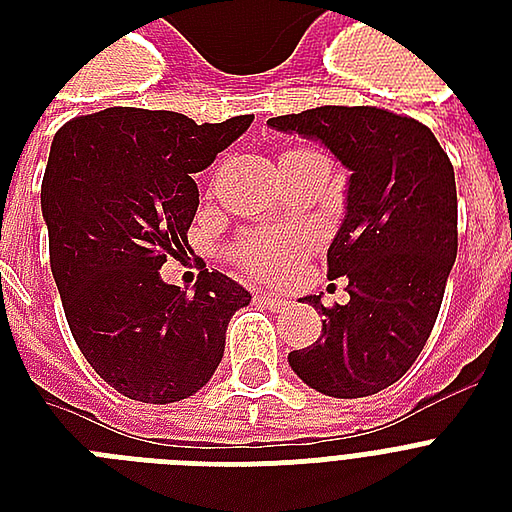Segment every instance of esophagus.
I'll list each match as a JSON object with an SVG mask.
<instances>
[{
  "mask_svg": "<svg viewBox=\"0 0 512 512\" xmlns=\"http://www.w3.org/2000/svg\"><path fill=\"white\" fill-rule=\"evenodd\" d=\"M255 300L260 305H265V308H271V311H284V308H287V300H281V297L276 295H265V292L255 295Z\"/></svg>",
  "mask_w": 512,
  "mask_h": 512,
  "instance_id": "esophagus-1",
  "label": "esophagus"
}]
</instances>
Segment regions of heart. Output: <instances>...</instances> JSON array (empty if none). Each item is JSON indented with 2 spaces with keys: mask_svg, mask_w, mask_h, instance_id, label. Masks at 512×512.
<instances>
[{
  "mask_svg": "<svg viewBox=\"0 0 512 512\" xmlns=\"http://www.w3.org/2000/svg\"><path fill=\"white\" fill-rule=\"evenodd\" d=\"M308 244L311 239L300 231L263 228L241 239L239 260L257 279H287Z\"/></svg>",
  "mask_w": 512,
  "mask_h": 512,
  "instance_id": "obj_1",
  "label": "heart"
}]
</instances>
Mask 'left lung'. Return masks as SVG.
I'll list each match as a JSON object with an SVG mask.
<instances>
[{
    "mask_svg": "<svg viewBox=\"0 0 512 512\" xmlns=\"http://www.w3.org/2000/svg\"><path fill=\"white\" fill-rule=\"evenodd\" d=\"M321 140L350 170L345 220L327 252L329 279L350 300L324 308L321 337L289 353L305 385L364 398L398 382L425 348L457 257V185L436 135L377 106H321L268 119Z\"/></svg>",
    "mask_w": 512,
    "mask_h": 512,
    "instance_id": "8db88e82",
    "label": "left lung"
}]
</instances>
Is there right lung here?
I'll list each match as a JSON object with an SVG mask.
<instances>
[{"label": "right lung", "instance_id": "add662e5", "mask_svg": "<svg viewBox=\"0 0 512 512\" xmlns=\"http://www.w3.org/2000/svg\"><path fill=\"white\" fill-rule=\"evenodd\" d=\"M255 116L196 124L114 106L55 132L42 180L50 268L76 345L122 396L172 404L215 374L225 329L252 295L220 271L193 295L159 268L183 255L207 170Z\"/></svg>", "mask_w": 512, "mask_h": 512}]
</instances>
